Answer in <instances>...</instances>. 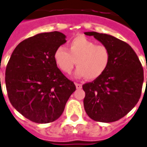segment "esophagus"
I'll use <instances>...</instances> for the list:
<instances>
[{
  "mask_svg": "<svg viewBox=\"0 0 147 147\" xmlns=\"http://www.w3.org/2000/svg\"><path fill=\"white\" fill-rule=\"evenodd\" d=\"M76 86L77 90H80V89H82V86L81 84H79V83H76Z\"/></svg>",
  "mask_w": 147,
  "mask_h": 147,
  "instance_id": "obj_1",
  "label": "esophagus"
}]
</instances>
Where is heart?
Wrapping results in <instances>:
<instances>
[{
	"label": "heart",
	"instance_id": "1",
	"mask_svg": "<svg viewBox=\"0 0 147 147\" xmlns=\"http://www.w3.org/2000/svg\"><path fill=\"white\" fill-rule=\"evenodd\" d=\"M67 49L59 47L54 54V61L63 72L69 74L76 65L75 75L93 80L107 70L111 61V51L105 45H96L95 41L83 36L71 40Z\"/></svg>",
	"mask_w": 147,
	"mask_h": 147
}]
</instances>
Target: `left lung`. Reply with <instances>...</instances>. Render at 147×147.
I'll return each instance as SVG.
<instances>
[{
    "mask_svg": "<svg viewBox=\"0 0 147 147\" xmlns=\"http://www.w3.org/2000/svg\"><path fill=\"white\" fill-rule=\"evenodd\" d=\"M84 33L93 36L111 51V61L105 72L82 86L86 93L85 111L96 121H116L127 115L140 100L143 83V67L133 49L125 42L104 33Z\"/></svg>",
    "mask_w": 147,
    "mask_h": 147,
    "instance_id": "left-lung-1",
    "label": "left lung"
}]
</instances>
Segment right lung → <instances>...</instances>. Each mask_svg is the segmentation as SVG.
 Here are the masks:
<instances>
[{"label":"right lung","mask_w":147,"mask_h":147,"mask_svg":"<svg viewBox=\"0 0 147 147\" xmlns=\"http://www.w3.org/2000/svg\"><path fill=\"white\" fill-rule=\"evenodd\" d=\"M66 36L54 31L22 41L7 63L5 84L11 104L25 118L46 124L62 115L76 86L54 61L56 49L66 43Z\"/></svg>","instance_id":"1"}]
</instances>
